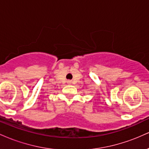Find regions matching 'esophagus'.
I'll return each mask as SVG.
<instances>
[{"label": "esophagus", "mask_w": 149, "mask_h": 149, "mask_svg": "<svg viewBox=\"0 0 149 149\" xmlns=\"http://www.w3.org/2000/svg\"><path fill=\"white\" fill-rule=\"evenodd\" d=\"M67 83H69V84H70V83H71V80H68V81H67Z\"/></svg>", "instance_id": "34e87169"}]
</instances>
